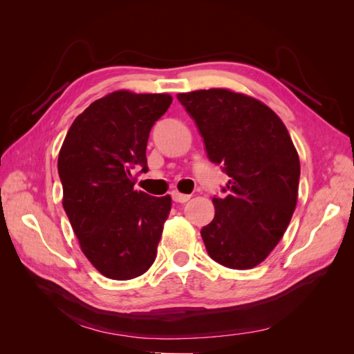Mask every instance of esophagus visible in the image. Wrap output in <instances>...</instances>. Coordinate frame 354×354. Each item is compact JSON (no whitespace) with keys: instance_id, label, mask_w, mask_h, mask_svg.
Masks as SVG:
<instances>
[{"instance_id":"1","label":"esophagus","mask_w":354,"mask_h":354,"mask_svg":"<svg viewBox=\"0 0 354 354\" xmlns=\"http://www.w3.org/2000/svg\"><path fill=\"white\" fill-rule=\"evenodd\" d=\"M171 196H173V201L174 202H178V203H185L190 199V195H185V194H180V192L174 190L173 194H171Z\"/></svg>"}]
</instances>
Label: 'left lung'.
Instances as JSON below:
<instances>
[{
    "label": "left lung",
    "instance_id": "1",
    "mask_svg": "<svg viewBox=\"0 0 354 354\" xmlns=\"http://www.w3.org/2000/svg\"><path fill=\"white\" fill-rule=\"evenodd\" d=\"M195 121L211 162L229 176L212 198L214 220L201 236L214 261L252 269L279 243L298 196L299 159L269 106L224 88L177 94Z\"/></svg>",
    "mask_w": 354,
    "mask_h": 354
}]
</instances>
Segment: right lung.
Returning a JSON list of instances; mask_svg holds the SVG:
<instances>
[{"mask_svg": "<svg viewBox=\"0 0 354 354\" xmlns=\"http://www.w3.org/2000/svg\"><path fill=\"white\" fill-rule=\"evenodd\" d=\"M171 102L111 93L75 118L60 149L63 208L84 255L109 279H134L156 259L171 198L134 190L133 169L147 171L149 133Z\"/></svg>", "mask_w": 354, "mask_h": 354, "instance_id": "1", "label": "right lung"}]
</instances>
